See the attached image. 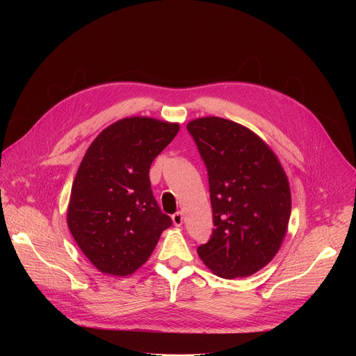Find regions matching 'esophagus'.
I'll return each instance as SVG.
<instances>
[{
  "label": "esophagus",
  "instance_id": "1",
  "mask_svg": "<svg viewBox=\"0 0 356 356\" xmlns=\"http://www.w3.org/2000/svg\"><path fill=\"white\" fill-rule=\"evenodd\" d=\"M172 220L176 227H181L183 223V213L181 212H176L173 216H172Z\"/></svg>",
  "mask_w": 356,
  "mask_h": 356
}]
</instances>
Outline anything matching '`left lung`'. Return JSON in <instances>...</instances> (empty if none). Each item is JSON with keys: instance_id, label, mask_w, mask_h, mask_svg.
I'll return each instance as SVG.
<instances>
[{"instance_id": "left-lung-1", "label": "left lung", "mask_w": 356, "mask_h": 356, "mask_svg": "<svg viewBox=\"0 0 356 356\" xmlns=\"http://www.w3.org/2000/svg\"><path fill=\"white\" fill-rule=\"evenodd\" d=\"M188 131L207 164L215 225L197 254L222 278L252 275L287 234L291 192L284 168L263 138L238 122L203 117Z\"/></svg>"}]
</instances>
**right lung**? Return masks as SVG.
Instances as JSON below:
<instances>
[{
	"instance_id": "add662e5",
	"label": "right lung",
	"mask_w": 356,
	"mask_h": 356,
	"mask_svg": "<svg viewBox=\"0 0 356 356\" xmlns=\"http://www.w3.org/2000/svg\"><path fill=\"white\" fill-rule=\"evenodd\" d=\"M179 129L177 122L149 117L122 118L86 149L72 184L67 227L101 273L133 274L172 225L153 196L148 172Z\"/></svg>"
}]
</instances>
